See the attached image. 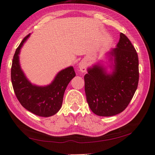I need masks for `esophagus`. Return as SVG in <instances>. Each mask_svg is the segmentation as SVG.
Instances as JSON below:
<instances>
[{
	"label": "esophagus",
	"mask_w": 155,
	"mask_h": 155,
	"mask_svg": "<svg viewBox=\"0 0 155 155\" xmlns=\"http://www.w3.org/2000/svg\"><path fill=\"white\" fill-rule=\"evenodd\" d=\"M78 68H79L80 71L81 72H85L87 71V62L84 61V60H82L79 63V65H78Z\"/></svg>",
	"instance_id": "34e87169"
}]
</instances>
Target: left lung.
<instances>
[{
    "instance_id": "1",
    "label": "left lung",
    "mask_w": 155,
    "mask_h": 155,
    "mask_svg": "<svg viewBox=\"0 0 155 155\" xmlns=\"http://www.w3.org/2000/svg\"><path fill=\"white\" fill-rule=\"evenodd\" d=\"M120 36L116 48L108 53L113 72L107 73L98 64L88 68L84 77L88 105L99 116H112L122 112L137 89L138 54L129 39L122 33Z\"/></svg>"
}]
</instances>
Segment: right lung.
Listing matches in <instances>:
<instances>
[{"label": "right lung", "mask_w": 155, "mask_h": 155, "mask_svg": "<svg viewBox=\"0 0 155 155\" xmlns=\"http://www.w3.org/2000/svg\"><path fill=\"white\" fill-rule=\"evenodd\" d=\"M29 36L30 33L24 38L15 51L11 66L12 84L15 95L24 108L38 116L50 117L61 108L66 88L76 74L73 67L69 66L60 71L47 86L30 83L21 68L19 56L20 50Z\"/></svg>", "instance_id": "right-lung-1"}]
</instances>
